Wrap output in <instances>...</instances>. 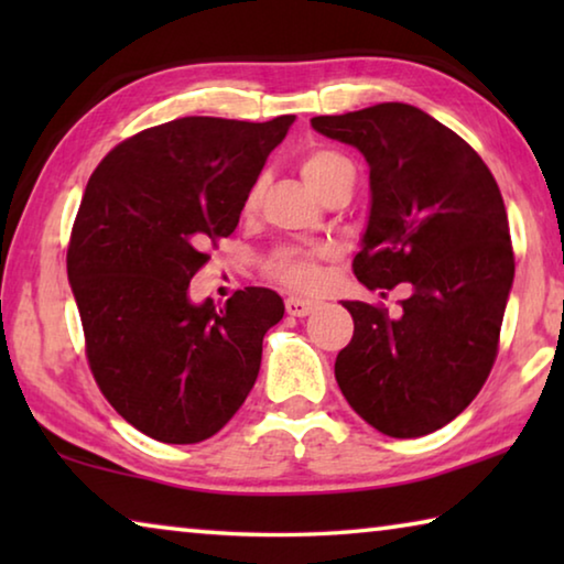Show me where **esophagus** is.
I'll return each mask as SVG.
<instances>
[{
    "instance_id": "obj_1",
    "label": "esophagus",
    "mask_w": 564,
    "mask_h": 564,
    "mask_svg": "<svg viewBox=\"0 0 564 564\" xmlns=\"http://www.w3.org/2000/svg\"><path fill=\"white\" fill-rule=\"evenodd\" d=\"M316 308H318V301L299 299V295H291V299L285 301V311H289V316H295V318L308 316V313H313Z\"/></svg>"
}]
</instances>
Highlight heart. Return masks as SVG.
I'll list each match as a JSON object with an SVG mask.
<instances>
[{"instance_id": "1", "label": "heart", "mask_w": 564, "mask_h": 564, "mask_svg": "<svg viewBox=\"0 0 564 564\" xmlns=\"http://www.w3.org/2000/svg\"><path fill=\"white\" fill-rule=\"evenodd\" d=\"M299 171L305 181V186H308L318 198L326 196L333 186L343 184V181L356 178V169H352L350 159L338 154V151L333 149L305 151L299 161ZM261 194H263V181L259 178L246 196L248 212H253V208L259 206ZM318 261H321V251H305V248L289 246V248H279V251L269 259V263H265V269H269L273 279L291 285L295 291H313L318 289L321 283Z\"/></svg>"}]
</instances>
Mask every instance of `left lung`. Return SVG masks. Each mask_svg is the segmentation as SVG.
Here are the masks:
<instances>
[{
  "mask_svg": "<svg viewBox=\"0 0 564 564\" xmlns=\"http://www.w3.org/2000/svg\"><path fill=\"white\" fill-rule=\"evenodd\" d=\"M311 127L368 161L358 281L370 291L413 289L395 318L343 301L356 330L338 352L336 380L376 431L427 435L473 403L498 356L514 279L498 181L470 144L410 104L313 117Z\"/></svg>",
  "mask_w": 564,
  "mask_h": 564,
  "instance_id": "8db88e82",
  "label": "left lung"
}]
</instances>
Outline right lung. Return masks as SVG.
<instances>
[{
  "mask_svg": "<svg viewBox=\"0 0 564 564\" xmlns=\"http://www.w3.org/2000/svg\"><path fill=\"white\" fill-rule=\"evenodd\" d=\"M293 121H166L109 151L84 191L66 273L89 368L113 410L154 441L216 435L259 378L281 295L236 291L216 311L191 301L188 283L206 243L234 234Z\"/></svg>",
  "mask_w": 564,
  "mask_h": 564,
  "instance_id": "obj_1",
  "label": "right lung"
}]
</instances>
